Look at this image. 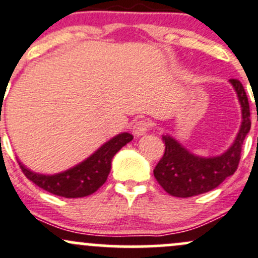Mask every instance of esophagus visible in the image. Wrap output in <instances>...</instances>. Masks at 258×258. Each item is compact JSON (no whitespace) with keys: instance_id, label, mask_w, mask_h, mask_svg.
<instances>
[{"instance_id":"esophagus-1","label":"esophagus","mask_w":258,"mask_h":258,"mask_svg":"<svg viewBox=\"0 0 258 258\" xmlns=\"http://www.w3.org/2000/svg\"><path fill=\"white\" fill-rule=\"evenodd\" d=\"M148 128H150V123L145 120H140L134 124V127H132V132H134V135L136 137H141L148 131Z\"/></svg>"}]
</instances>
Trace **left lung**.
Wrapping results in <instances>:
<instances>
[{"instance_id":"8db88e82","label":"left lung","mask_w":258,"mask_h":258,"mask_svg":"<svg viewBox=\"0 0 258 258\" xmlns=\"http://www.w3.org/2000/svg\"><path fill=\"white\" fill-rule=\"evenodd\" d=\"M229 83L240 102L241 124L234 142L226 151L218 156H199L184 147L172 135L162 136L165 151L153 174L168 194L189 198L207 193L220 185L237 169L241 148L251 128L250 105L242 84L236 79L229 80Z\"/></svg>"}]
</instances>
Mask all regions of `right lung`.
Segmentation results:
<instances>
[{"mask_svg":"<svg viewBox=\"0 0 258 258\" xmlns=\"http://www.w3.org/2000/svg\"><path fill=\"white\" fill-rule=\"evenodd\" d=\"M132 140L134 136L131 134L121 132L100 146L80 163L54 174L37 173L26 167L18 157L17 161L24 175L48 193L63 198H84L95 193L106 181L112 158Z\"/></svg>","mask_w":258,"mask_h":258,"instance_id":"right-lung-1","label":"right lung"}]
</instances>
